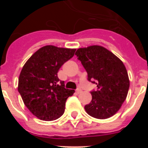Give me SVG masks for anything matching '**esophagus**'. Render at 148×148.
Listing matches in <instances>:
<instances>
[{"label":"esophagus","instance_id":"1","mask_svg":"<svg viewBox=\"0 0 148 148\" xmlns=\"http://www.w3.org/2000/svg\"><path fill=\"white\" fill-rule=\"evenodd\" d=\"M82 90H81V89H77V90H76V93L77 94L82 93Z\"/></svg>","mask_w":148,"mask_h":148}]
</instances>
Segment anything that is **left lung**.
<instances>
[{"label": "left lung", "instance_id": "8db88e82", "mask_svg": "<svg viewBox=\"0 0 148 148\" xmlns=\"http://www.w3.org/2000/svg\"><path fill=\"white\" fill-rule=\"evenodd\" d=\"M75 55L88 75L97 85L92 101L84 107L93 118L106 119L116 114L125 101L130 80L125 64L112 52L99 45L79 48Z\"/></svg>", "mask_w": 148, "mask_h": 148}]
</instances>
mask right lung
I'll use <instances>...</instances> for the list:
<instances>
[{
	"mask_svg": "<svg viewBox=\"0 0 148 148\" xmlns=\"http://www.w3.org/2000/svg\"><path fill=\"white\" fill-rule=\"evenodd\" d=\"M76 49L47 45L38 49L23 65L18 78V90L29 110L43 121L60 118L65 103L75 90L64 88L58 72L73 58Z\"/></svg>",
	"mask_w": 148,
	"mask_h": 148,
	"instance_id": "right-lung-1",
	"label": "right lung"
}]
</instances>
